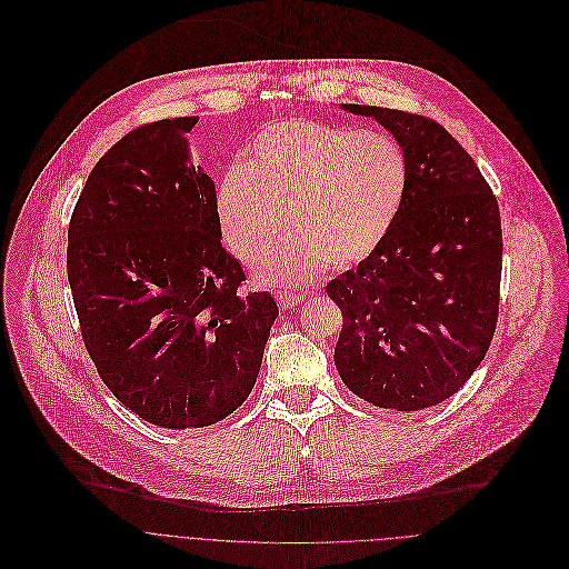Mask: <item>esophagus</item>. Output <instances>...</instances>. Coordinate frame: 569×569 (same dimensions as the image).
<instances>
[{"mask_svg": "<svg viewBox=\"0 0 569 569\" xmlns=\"http://www.w3.org/2000/svg\"><path fill=\"white\" fill-rule=\"evenodd\" d=\"M276 300L280 305V309H291V307H298L302 302V298L298 293H289V291H278L276 293Z\"/></svg>", "mask_w": 569, "mask_h": 569, "instance_id": "34e87169", "label": "esophagus"}]
</instances>
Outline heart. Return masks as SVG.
Returning a JSON list of instances; mask_svg holds the SVG:
<instances>
[{"label":"heart","mask_w":569,"mask_h":569,"mask_svg":"<svg viewBox=\"0 0 569 569\" xmlns=\"http://www.w3.org/2000/svg\"><path fill=\"white\" fill-rule=\"evenodd\" d=\"M408 161L386 134L313 121L264 126L242 152V170L217 190L223 244L244 264L262 260V284H307L329 264L368 260L390 233L408 192ZM288 219L284 220L283 217Z\"/></svg>","instance_id":"heart-1"}]
</instances>
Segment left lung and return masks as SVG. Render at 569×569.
I'll return each mask as SVG.
<instances>
[{
	"label": "left lung",
	"mask_w": 569,
	"mask_h": 569,
	"mask_svg": "<svg viewBox=\"0 0 569 569\" xmlns=\"http://www.w3.org/2000/svg\"><path fill=\"white\" fill-rule=\"evenodd\" d=\"M340 109L381 123L403 150L410 179L381 247L327 284L343 311L333 363L363 401L423 410L456 395L491 346L500 208L476 161L432 119L370 104Z\"/></svg>",
	"instance_id": "8db88e82"
}]
</instances>
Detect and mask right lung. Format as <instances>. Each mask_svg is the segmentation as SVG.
<instances>
[{
    "instance_id": "add662e5",
    "label": "right lung",
    "mask_w": 569,
    "mask_h": 569,
    "mask_svg": "<svg viewBox=\"0 0 569 569\" xmlns=\"http://www.w3.org/2000/svg\"><path fill=\"white\" fill-rule=\"evenodd\" d=\"M199 119L132 130L93 166L69 221L67 276L84 348L126 408L161 428L238 410L260 375L278 305L242 296L221 247L212 179L186 134Z\"/></svg>"
}]
</instances>
